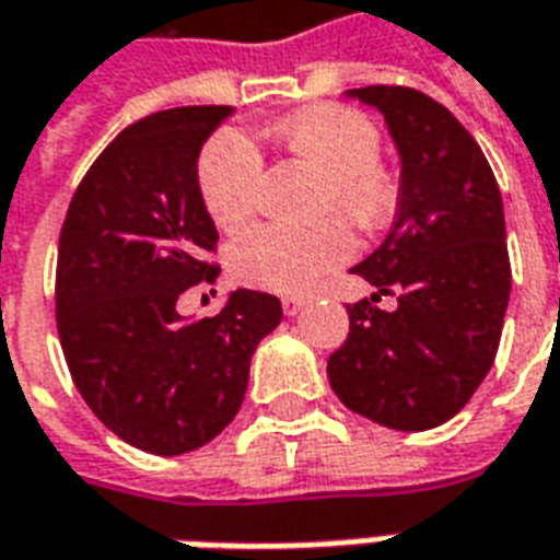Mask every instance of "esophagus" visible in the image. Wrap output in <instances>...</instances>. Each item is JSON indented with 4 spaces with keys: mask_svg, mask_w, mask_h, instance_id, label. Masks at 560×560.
Returning a JSON list of instances; mask_svg holds the SVG:
<instances>
[{
    "mask_svg": "<svg viewBox=\"0 0 560 560\" xmlns=\"http://www.w3.org/2000/svg\"><path fill=\"white\" fill-rule=\"evenodd\" d=\"M281 308H284V315L288 317L300 315L305 308V296H281Z\"/></svg>",
    "mask_w": 560,
    "mask_h": 560,
    "instance_id": "1",
    "label": "esophagus"
}]
</instances>
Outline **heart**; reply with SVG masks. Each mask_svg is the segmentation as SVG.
<instances>
[{"label": "heart", "instance_id": "1", "mask_svg": "<svg viewBox=\"0 0 560 560\" xmlns=\"http://www.w3.org/2000/svg\"><path fill=\"white\" fill-rule=\"evenodd\" d=\"M291 159L320 176L315 212H339L353 228L375 233L387 228L399 207V173L384 161L381 131L357 107L315 104L284 116L269 128ZM264 179V159L243 131L224 128L200 152L197 188L209 219L233 231L252 219ZM353 236L341 219H324L312 228L257 224L236 236L228 252V269L240 284L272 293H305L332 269L348 264Z\"/></svg>", "mask_w": 560, "mask_h": 560}]
</instances>
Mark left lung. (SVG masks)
I'll return each mask as SVG.
<instances>
[{"instance_id": "8db88e82", "label": "left lung", "mask_w": 560, "mask_h": 560, "mask_svg": "<svg viewBox=\"0 0 560 560\" xmlns=\"http://www.w3.org/2000/svg\"><path fill=\"white\" fill-rule=\"evenodd\" d=\"M401 155L399 212L357 276L377 293L348 305L351 332L329 357L345 408L401 432L456 417L489 375L510 300L501 188L468 128L411 86H363ZM381 292L400 303L374 305Z\"/></svg>"}]
</instances>
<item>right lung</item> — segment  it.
Masks as SVG:
<instances>
[{
    "label": "right lung",
    "mask_w": 560,
    "mask_h": 560,
    "mask_svg": "<svg viewBox=\"0 0 560 560\" xmlns=\"http://www.w3.org/2000/svg\"><path fill=\"white\" fill-rule=\"evenodd\" d=\"M231 107H173L116 135L68 203L56 257V329L92 413L126 444L179 456L236 417L279 296L233 291L219 315L183 320L176 300L212 284L219 231L197 155Z\"/></svg>",
    "instance_id": "obj_1"
}]
</instances>
